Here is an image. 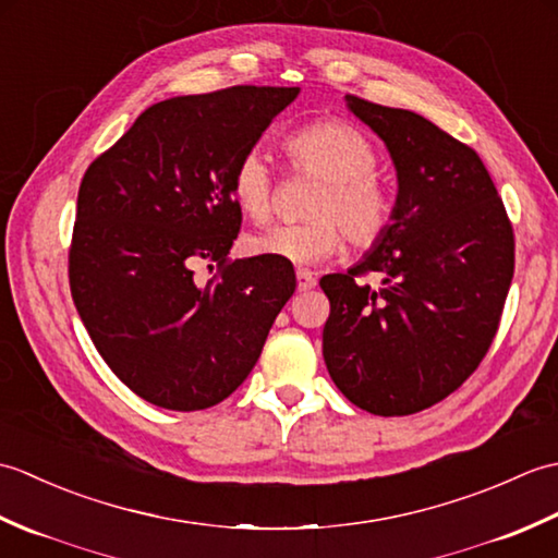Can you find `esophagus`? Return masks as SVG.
I'll use <instances>...</instances> for the list:
<instances>
[{
    "instance_id": "esophagus-1",
    "label": "esophagus",
    "mask_w": 558,
    "mask_h": 558,
    "mask_svg": "<svg viewBox=\"0 0 558 558\" xmlns=\"http://www.w3.org/2000/svg\"><path fill=\"white\" fill-rule=\"evenodd\" d=\"M316 286V276L312 270H298V290L306 292Z\"/></svg>"
}]
</instances>
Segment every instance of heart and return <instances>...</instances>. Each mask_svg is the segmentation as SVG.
Here are the masks:
<instances>
[{"mask_svg":"<svg viewBox=\"0 0 558 558\" xmlns=\"http://www.w3.org/2000/svg\"><path fill=\"white\" fill-rule=\"evenodd\" d=\"M282 148L294 174L318 180L306 204L310 220L252 234L248 252L312 266L333 256L345 236L354 248L384 240L393 222V196L376 174V150L362 132L340 120H316L292 132ZM230 189L246 218L266 222L272 216L276 177L258 150L236 160Z\"/></svg>","mask_w":558,"mask_h":558,"instance_id":"heart-1","label":"heart"}]
</instances>
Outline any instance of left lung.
Masks as SVG:
<instances>
[{"mask_svg":"<svg viewBox=\"0 0 558 558\" xmlns=\"http://www.w3.org/2000/svg\"><path fill=\"white\" fill-rule=\"evenodd\" d=\"M384 138L398 198L384 240L322 278L324 360L352 405L405 417L448 398L489 352L513 280L515 236L480 156L422 114L348 96ZM379 276L376 287L361 278Z\"/></svg>","mask_w":558,"mask_h":558,"instance_id":"obj_1","label":"left lung"}]
</instances>
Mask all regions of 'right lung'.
<instances>
[{
  "label": "right lung",
  "instance_id": "add662e5",
  "mask_svg": "<svg viewBox=\"0 0 558 558\" xmlns=\"http://www.w3.org/2000/svg\"><path fill=\"white\" fill-rule=\"evenodd\" d=\"M298 93L232 86L156 102L83 174L71 298L100 357L153 405L194 412L232 396L298 288L290 260L228 256L242 228L234 165ZM201 263L217 264L206 287Z\"/></svg>",
  "mask_w": 558,
  "mask_h": 558
}]
</instances>
